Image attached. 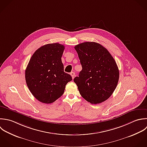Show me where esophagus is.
<instances>
[{
    "mask_svg": "<svg viewBox=\"0 0 147 147\" xmlns=\"http://www.w3.org/2000/svg\"><path fill=\"white\" fill-rule=\"evenodd\" d=\"M70 75L71 76L72 78H73V79H74V77H75V76H76V74H75V73H74V72H71V73H70Z\"/></svg>",
    "mask_w": 147,
    "mask_h": 147,
    "instance_id": "1",
    "label": "esophagus"
}]
</instances>
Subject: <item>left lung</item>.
<instances>
[{"mask_svg": "<svg viewBox=\"0 0 147 147\" xmlns=\"http://www.w3.org/2000/svg\"><path fill=\"white\" fill-rule=\"evenodd\" d=\"M74 49L82 67L74 79L80 94L92 104L105 101L119 82V70L115 60L106 48L96 42H84Z\"/></svg>", "mask_w": 147, "mask_h": 147, "instance_id": "obj_1", "label": "left lung"}]
</instances>
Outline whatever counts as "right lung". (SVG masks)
Segmentation results:
<instances>
[{
  "mask_svg": "<svg viewBox=\"0 0 147 147\" xmlns=\"http://www.w3.org/2000/svg\"><path fill=\"white\" fill-rule=\"evenodd\" d=\"M65 46L58 43L42 46L32 55L25 71L27 85L39 101L51 104L64 93L71 76L63 70L62 62Z\"/></svg>",
  "mask_w": 147,
  "mask_h": 147,
  "instance_id": "obj_1",
  "label": "right lung"
}]
</instances>
